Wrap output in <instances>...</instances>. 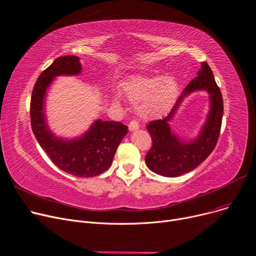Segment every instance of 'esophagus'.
<instances>
[{
    "label": "esophagus",
    "instance_id": "1",
    "mask_svg": "<svg viewBox=\"0 0 256 256\" xmlns=\"http://www.w3.org/2000/svg\"><path fill=\"white\" fill-rule=\"evenodd\" d=\"M128 128L130 131H136L138 129V123L136 120H131L128 125Z\"/></svg>",
    "mask_w": 256,
    "mask_h": 256
}]
</instances>
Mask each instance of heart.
Wrapping results in <instances>:
<instances>
[{"label":"heart","mask_w":256,"mask_h":256,"mask_svg":"<svg viewBox=\"0 0 256 256\" xmlns=\"http://www.w3.org/2000/svg\"><path fill=\"white\" fill-rule=\"evenodd\" d=\"M120 90L126 98L136 105L142 118H155L166 112L177 98L179 84L173 77L166 76H130L120 84ZM114 102L118 96H112Z\"/></svg>","instance_id":"obj_1"}]
</instances>
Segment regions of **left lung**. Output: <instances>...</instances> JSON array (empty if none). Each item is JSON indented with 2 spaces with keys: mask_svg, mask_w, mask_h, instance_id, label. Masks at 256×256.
Instances as JSON below:
<instances>
[{
  "mask_svg": "<svg viewBox=\"0 0 256 256\" xmlns=\"http://www.w3.org/2000/svg\"><path fill=\"white\" fill-rule=\"evenodd\" d=\"M196 90H206L209 92L210 112L200 136L190 142L182 141L169 128L168 122L185 96ZM222 116L221 90L210 66L202 62L198 76L188 84L170 114L164 120L150 122L147 126L152 138V147L144 157L146 164L152 172L166 177H178L196 168L214 151L220 136Z\"/></svg>",
  "mask_w": 256,
  "mask_h": 256,
  "instance_id": "left-lung-1",
  "label": "left lung"
}]
</instances>
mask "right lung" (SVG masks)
Returning <instances> with one entry per match:
<instances>
[{
	"instance_id": "1",
	"label": "right lung",
	"mask_w": 256,
	"mask_h": 256,
	"mask_svg": "<svg viewBox=\"0 0 256 256\" xmlns=\"http://www.w3.org/2000/svg\"><path fill=\"white\" fill-rule=\"evenodd\" d=\"M81 70L80 58L68 55L55 59L42 72L31 96V127L40 147L60 170L77 177H94L112 166L128 127L120 122L96 120L81 136L64 140L55 136L48 129L44 114V96L53 79L57 76L79 75Z\"/></svg>"
}]
</instances>
